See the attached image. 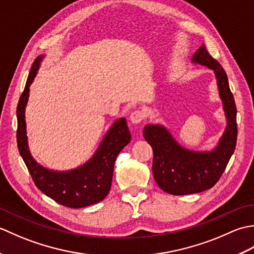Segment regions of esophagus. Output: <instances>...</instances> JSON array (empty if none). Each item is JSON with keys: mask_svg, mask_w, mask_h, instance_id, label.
I'll list each match as a JSON object with an SVG mask.
<instances>
[{"mask_svg": "<svg viewBox=\"0 0 254 254\" xmlns=\"http://www.w3.org/2000/svg\"><path fill=\"white\" fill-rule=\"evenodd\" d=\"M145 118V113L142 110H135L133 111L130 115V121L133 124H137L139 122H142Z\"/></svg>", "mask_w": 254, "mask_h": 254, "instance_id": "34e87169", "label": "esophagus"}]
</instances>
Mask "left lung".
<instances>
[{
  "mask_svg": "<svg viewBox=\"0 0 254 254\" xmlns=\"http://www.w3.org/2000/svg\"><path fill=\"white\" fill-rule=\"evenodd\" d=\"M192 62L207 66L216 75L227 126L218 145L210 152H195L182 147L170 132L159 124H147L144 127V138L150 144L154 152L155 181L161 190L174 195L198 193L216 185L234 154L238 132L237 108L224 68L210 57L205 46L199 47L194 53Z\"/></svg>",
  "mask_w": 254,
  "mask_h": 254,
  "instance_id": "8db88e82",
  "label": "left lung"
}]
</instances>
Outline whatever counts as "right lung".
Instances as JSON below:
<instances>
[{
    "label": "right lung",
    "mask_w": 254,
    "mask_h": 254,
    "mask_svg": "<svg viewBox=\"0 0 254 254\" xmlns=\"http://www.w3.org/2000/svg\"><path fill=\"white\" fill-rule=\"evenodd\" d=\"M45 56L32 63L25 89L17 105V146L36 187L47 196L66 207L79 208L102 201L110 191L113 167L119 153L131 141L124 118L113 123L93 157L83 166L68 171L45 168L32 157L27 142L25 108L29 97V86L39 69Z\"/></svg>",
    "instance_id": "right-lung-1"
}]
</instances>
